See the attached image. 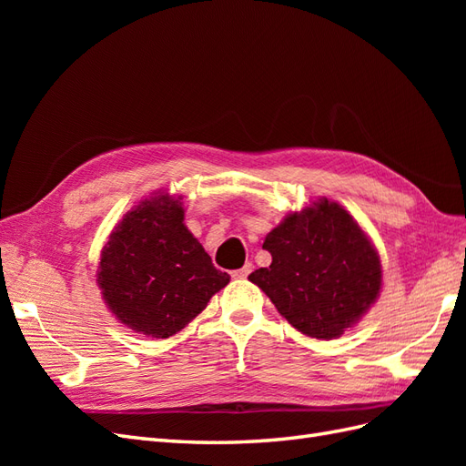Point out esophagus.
Instances as JSON below:
<instances>
[{
	"label": "esophagus",
	"instance_id": "1",
	"mask_svg": "<svg viewBox=\"0 0 466 466\" xmlns=\"http://www.w3.org/2000/svg\"><path fill=\"white\" fill-rule=\"evenodd\" d=\"M250 272H252V264H250V262H247L243 268H238V270H233V272H231V276H233L235 279H245Z\"/></svg>",
	"mask_w": 466,
	"mask_h": 466
}]
</instances>
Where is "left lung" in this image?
<instances>
[{"label":"left lung","instance_id":"8db88e82","mask_svg":"<svg viewBox=\"0 0 466 466\" xmlns=\"http://www.w3.org/2000/svg\"><path fill=\"white\" fill-rule=\"evenodd\" d=\"M272 264L248 279L299 332L332 340L354 327L380 289V260L358 221L322 198L288 214L262 245Z\"/></svg>","mask_w":466,"mask_h":466}]
</instances>
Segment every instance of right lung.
I'll list each match as a JSON object with an SVG mask.
<instances>
[{
	"mask_svg": "<svg viewBox=\"0 0 466 466\" xmlns=\"http://www.w3.org/2000/svg\"><path fill=\"white\" fill-rule=\"evenodd\" d=\"M180 198L159 192L128 211L101 252L96 284L134 332L168 338L200 315L229 274L187 229Z\"/></svg>",
	"mask_w": 466,
	"mask_h": 466,
	"instance_id": "right-lung-1",
	"label": "right lung"
}]
</instances>
